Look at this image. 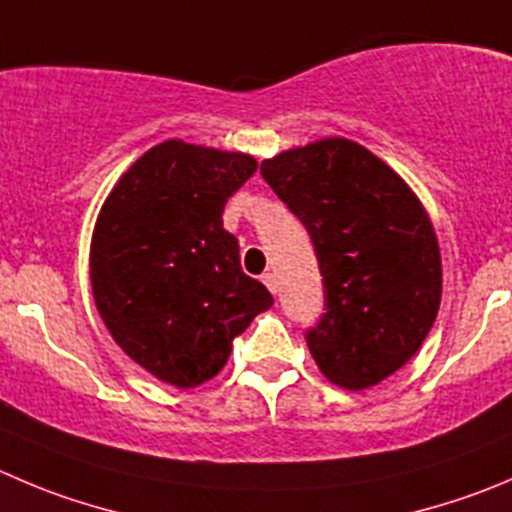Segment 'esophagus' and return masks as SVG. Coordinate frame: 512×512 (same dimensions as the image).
Here are the masks:
<instances>
[{
    "instance_id": "obj_1",
    "label": "esophagus",
    "mask_w": 512,
    "mask_h": 512,
    "mask_svg": "<svg viewBox=\"0 0 512 512\" xmlns=\"http://www.w3.org/2000/svg\"><path fill=\"white\" fill-rule=\"evenodd\" d=\"M261 281H264L266 289H269L271 294H276V289H279V281H276V274H274V271H266V274L261 276Z\"/></svg>"
}]
</instances>
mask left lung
I'll list each match as a JSON object with an SVG mask.
<instances>
[{"label": "left lung", "instance_id": "obj_1", "mask_svg": "<svg viewBox=\"0 0 512 512\" xmlns=\"http://www.w3.org/2000/svg\"><path fill=\"white\" fill-rule=\"evenodd\" d=\"M271 191L304 223L324 284L306 344L334 384L382 382L420 349L442 294L440 248L425 208L377 155L344 138L261 163Z\"/></svg>", "mask_w": 512, "mask_h": 512}]
</instances>
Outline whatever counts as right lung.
Listing matches in <instances>:
<instances>
[{
	"label": "right lung",
	"mask_w": 512,
	"mask_h": 512,
	"mask_svg": "<svg viewBox=\"0 0 512 512\" xmlns=\"http://www.w3.org/2000/svg\"><path fill=\"white\" fill-rule=\"evenodd\" d=\"M253 170L251 155L168 140L135 160L97 218V311L130 359L180 389L216 377L233 339L274 304L223 228V206Z\"/></svg>",
	"instance_id": "1"
}]
</instances>
